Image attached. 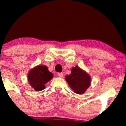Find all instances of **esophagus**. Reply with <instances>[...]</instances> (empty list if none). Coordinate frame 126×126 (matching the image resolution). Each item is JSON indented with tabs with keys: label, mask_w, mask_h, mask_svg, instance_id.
Listing matches in <instances>:
<instances>
[{
	"label": "esophagus",
	"mask_w": 126,
	"mask_h": 126,
	"mask_svg": "<svg viewBox=\"0 0 126 126\" xmlns=\"http://www.w3.org/2000/svg\"><path fill=\"white\" fill-rule=\"evenodd\" d=\"M58 76H59L60 78H62L63 76V73H58Z\"/></svg>",
	"instance_id": "1"
}]
</instances>
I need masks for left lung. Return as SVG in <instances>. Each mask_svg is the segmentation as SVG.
Here are the masks:
<instances>
[{
	"instance_id": "obj_1",
	"label": "left lung",
	"mask_w": 126,
	"mask_h": 126,
	"mask_svg": "<svg viewBox=\"0 0 126 126\" xmlns=\"http://www.w3.org/2000/svg\"><path fill=\"white\" fill-rule=\"evenodd\" d=\"M65 80L76 94L84 93L91 85V76L78 66L73 67L71 74L65 76Z\"/></svg>"
}]
</instances>
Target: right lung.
<instances>
[{"label": "right lung", "instance_id": "right-lung-1", "mask_svg": "<svg viewBox=\"0 0 126 126\" xmlns=\"http://www.w3.org/2000/svg\"><path fill=\"white\" fill-rule=\"evenodd\" d=\"M53 77L52 73L48 71L45 65H38L30 70L28 73V81L30 85L36 91L45 88V84Z\"/></svg>", "mask_w": 126, "mask_h": 126}]
</instances>
